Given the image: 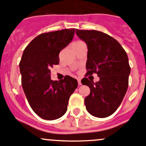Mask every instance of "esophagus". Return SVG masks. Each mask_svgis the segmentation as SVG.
<instances>
[{"mask_svg":"<svg viewBox=\"0 0 146 146\" xmlns=\"http://www.w3.org/2000/svg\"><path fill=\"white\" fill-rule=\"evenodd\" d=\"M78 83L79 86H80V85H81V79L78 78Z\"/></svg>","mask_w":146,"mask_h":146,"instance_id":"1","label":"esophagus"}]
</instances>
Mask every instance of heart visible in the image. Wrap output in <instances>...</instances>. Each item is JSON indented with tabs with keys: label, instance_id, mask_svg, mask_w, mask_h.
Here are the masks:
<instances>
[{
	"label": "heart",
	"instance_id": "1",
	"mask_svg": "<svg viewBox=\"0 0 146 146\" xmlns=\"http://www.w3.org/2000/svg\"><path fill=\"white\" fill-rule=\"evenodd\" d=\"M81 43H83V41H80V40H78V41H76V42H75V43H73V45H72V46H77V45L81 44Z\"/></svg>",
	"mask_w": 146,
	"mask_h": 146
}]
</instances>
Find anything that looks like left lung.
Returning <instances> with one entry per match:
<instances>
[{"label":"left lung","mask_w":146,"mask_h":146,"mask_svg":"<svg viewBox=\"0 0 146 146\" xmlns=\"http://www.w3.org/2000/svg\"><path fill=\"white\" fill-rule=\"evenodd\" d=\"M76 33L87 44L86 75L96 73L100 78L96 83L87 78L81 80L90 90L84 100L86 110L93 116L106 118L119 107L128 89V56L121 45L105 33L78 29Z\"/></svg>","instance_id":"left-lung-1"}]
</instances>
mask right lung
Returning <instances> with one entry per match:
<instances>
[{
  "instance_id": "obj_1",
  "label": "right lung",
  "mask_w": 146,
  "mask_h": 146,
  "mask_svg": "<svg viewBox=\"0 0 146 146\" xmlns=\"http://www.w3.org/2000/svg\"><path fill=\"white\" fill-rule=\"evenodd\" d=\"M75 29H63L38 35L24 50L20 61L21 83L33 111L45 120L60 118L78 86L76 79L66 76L50 80V68L59 63V53L73 40Z\"/></svg>"
}]
</instances>
